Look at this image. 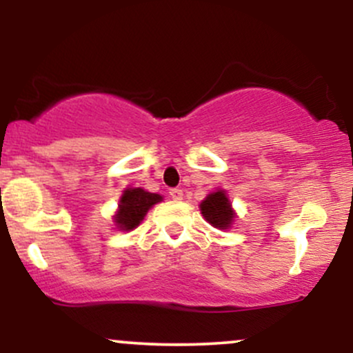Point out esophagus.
<instances>
[{"instance_id": "1", "label": "esophagus", "mask_w": 353, "mask_h": 353, "mask_svg": "<svg viewBox=\"0 0 353 353\" xmlns=\"http://www.w3.org/2000/svg\"><path fill=\"white\" fill-rule=\"evenodd\" d=\"M169 196H171L174 201H181L182 197H184V192H182V189H177L176 188V189L169 190Z\"/></svg>"}]
</instances>
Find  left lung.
Returning a JSON list of instances; mask_svg holds the SVG:
<instances>
[{"label": "left lung", "mask_w": 353, "mask_h": 353, "mask_svg": "<svg viewBox=\"0 0 353 353\" xmlns=\"http://www.w3.org/2000/svg\"><path fill=\"white\" fill-rule=\"evenodd\" d=\"M201 212L205 221L217 229L230 228L234 217H236V212L232 210V205H230L225 190H217V192L209 194L201 202Z\"/></svg>", "instance_id": "8db88e82"}]
</instances>
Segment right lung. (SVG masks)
I'll use <instances>...</instances> for the list:
<instances>
[{
    "label": "right lung",
    "mask_w": 353,
    "mask_h": 353,
    "mask_svg": "<svg viewBox=\"0 0 353 353\" xmlns=\"http://www.w3.org/2000/svg\"><path fill=\"white\" fill-rule=\"evenodd\" d=\"M161 201H163V196L159 194L148 192L141 188L125 189L121 196L119 209L114 216L116 225L121 230H132L141 224L148 210Z\"/></svg>",
    "instance_id": "obj_1"
}]
</instances>
